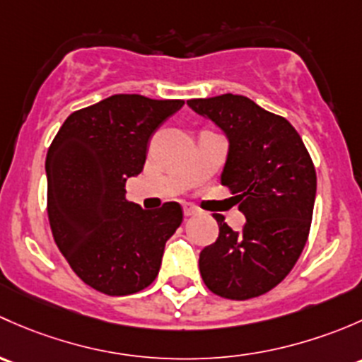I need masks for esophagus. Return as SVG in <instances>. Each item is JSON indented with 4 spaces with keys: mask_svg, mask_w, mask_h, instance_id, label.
<instances>
[{
    "mask_svg": "<svg viewBox=\"0 0 362 362\" xmlns=\"http://www.w3.org/2000/svg\"><path fill=\"white\" fill-rule=\"evenodd\" d=\"M182 212H185V216H193V214H197V209L186 204V206L182 207Z\"/></svg>",
    "mask_w": 362,
    "mask_h": 362,
    "instance_id": "obj_1",
    "label": "esophagus"
}]
</instances>
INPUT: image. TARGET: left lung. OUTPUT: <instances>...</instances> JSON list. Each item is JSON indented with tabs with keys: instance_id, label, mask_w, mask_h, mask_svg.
I'll use <instances>...</instances> for the list:
<instances>
[{
	"instance_id": "obj_1",
	"label": "left lung",
	"mask_w": 362,
	"mask_h": 362,
	"mask_svg": "<svg viewBox=\"0 0 362 362\" xmlns=\"http://www.w3.org/2000/svg\"><path fill=\"white\" fill-rule=\"evenodd\" d=\"M188 106L225 134L221 182L237 193L240 232L216 214L219 237L202 249L200 275L212 293L249 300L291 272L310 232L317 177L300 134L244 95L192 99Z\"/></svg>"
}]
</instances>
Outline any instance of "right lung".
<instances>
[{"mask_svg":"<svg viewBox=\"0 0 362 362\" xmlns=\"http://www.w3.org/2000/svg\"><path fill=\"white\" fill-rule=\"evenodd\" d=\"M182 100L117 94L71 113L45 162L48 219L74 274L98 291L124 296L158 275L165 242L182 221L177 202L146 211L125 200V182L146 162L158 127Z\"/></svg>","mask_w":362,"mask_h":362,"instance_id":"obj_1","label":"right lung"}]
</instances>
